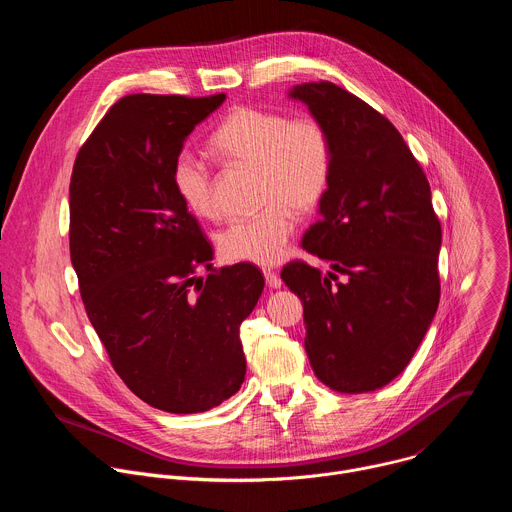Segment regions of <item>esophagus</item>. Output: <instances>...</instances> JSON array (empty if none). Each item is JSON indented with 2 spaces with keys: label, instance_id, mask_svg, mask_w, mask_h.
I'll return each mask as SVG.
<instances>
[{
  "label": "esophagus",
  "instance_id": "obj_1",
  "mask_svg": "<svg viewBox=\"0 0 512 512\" xmlns=\"http://www.w3.org/2000/svg\"><path fill=\"white\" fill-rule=\"evenodd\" d=\"M265 283L271 287V289H277V287H281V277L275 273V271H271V269H267L265 271Z\"/></svg>",
  "mask_w": 512,
  "mask_h": 512
}]
</instances>
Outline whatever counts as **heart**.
<instances>
[{
    "label": "heart",
    "mask_w": 512,
    "mask_h": 512,
    "mask_svg": "<svg viewBox=\"0 0 512 512\" xmlns=\"http://www.w3.org/2000/svg\"><path fill=\"white\" fill-rule=\"evenodd\" d=\"M210 150L235 168L257 170L259 214L239 218L218 235V251L233 263L271 265L291 235L296 216L312 212L332 180L328 129L310 115L289 117L263 107H239L210 135ZM174 190L184 206L202 218L221 214L210 166L194 154H180L172 168Z\"/></svg>",
    "instance_id": "heart-1"
}]
</instances>
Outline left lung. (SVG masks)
Wrapping results in <instances>:
<instances>
[{
    "mask_svg": "<svg viewBox=\"0 0 512 512\" xmlns=\"http://www.w3.org/2000/svg\"><path fill=\"white\" fill-rule=\"evenodd\" d=\"M289 95L308 105L332 141L322 216L302 247L345 281L300 259L281 279L304 304L316 377L338 393H369L403 373L435 316L442 225L425 172L385 115L328 81Z\"/></svg>",
    "mask_w": 512,
    "mask_h": 512,
    "instance_id": "1",
    "label": "left lung"
}]
</instances>
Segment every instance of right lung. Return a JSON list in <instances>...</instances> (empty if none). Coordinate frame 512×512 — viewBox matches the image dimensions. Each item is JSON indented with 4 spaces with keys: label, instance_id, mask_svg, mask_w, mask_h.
<instances>
[{
    "label": "right lung",
    "instance_id": "add662e5",
    "mask_svg": "<svg viewBox=\"0 0 512 512\" xmlns=\"http://www.w3.org/2000/svg\"><path fill=\"white\" fill-rule=\"evenodd\" d=\"M225 101L125 95L99 121L70 176V261L115 373L148 405L200 413L245 381L241 322L263 275L210 269V241L174 190L184 139Z\"/></svg>",
    "mask_w": 512,
    "mask_h": 512
}]
</instances>
